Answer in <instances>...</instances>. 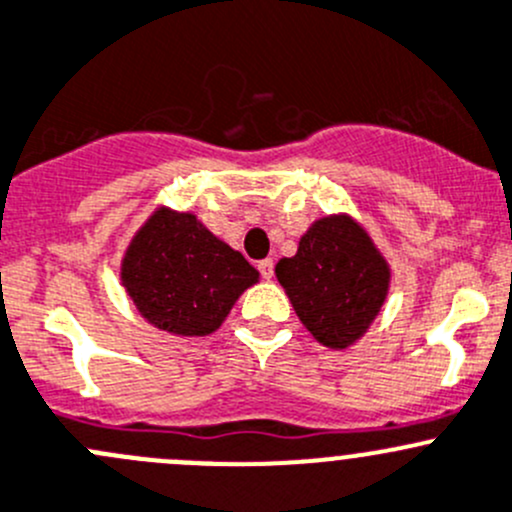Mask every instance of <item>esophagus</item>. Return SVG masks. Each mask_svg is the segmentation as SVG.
<instances>
[{"mask_svg": "<svg viewBox=\"0 0 512 512\" xmlns=\"http://www.w3.org/2000/svg\"><path fill=\"white\" fill-rule=\"evenodd\" d=\"M258 271H261V276L266 278V281H271V278H273V258H263V261H258Z\"/></svg>", "mask_w": 512, "mask_h": 512, "instance_id": "1", "label": "esophagus"}]
</instances>
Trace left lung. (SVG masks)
<instances>
[{
    "label": "left lung",
    "instance_id": "8db88e82",
    "mask_svg": "<svg viewBox=\"0 0 512 512\" xmlns=\"http://www.w3.org/2000/svg\"><path fill=\"white\" fill-rule=\"evenodd\" d=\"M276 278L308 333L347 350L370 330L389 293L387 258L350 214L315 219L298 251L276 263Z\"/></svg>",
    "mask_w": 512,
    "mask_h": 512
}]
</instances>
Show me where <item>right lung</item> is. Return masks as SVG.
I'll list each match as a JSON object with an SVG mask.
<instances>
[{"label":"right lung","mask_w":512,"mask_h":512,"mask_svg":"<svg viewBox=\"0 0 512 512\" xmlns=\"http://www.w3.org/2000/svg\"><path fill=\"white\" fill-rule=\"evenodd\" d=\"M120 281L138 313L179 337L212 335L258 271L197 214L160 207L125 249Z\"/></svg>","instance_id":"obj_1"}]
</instances>
